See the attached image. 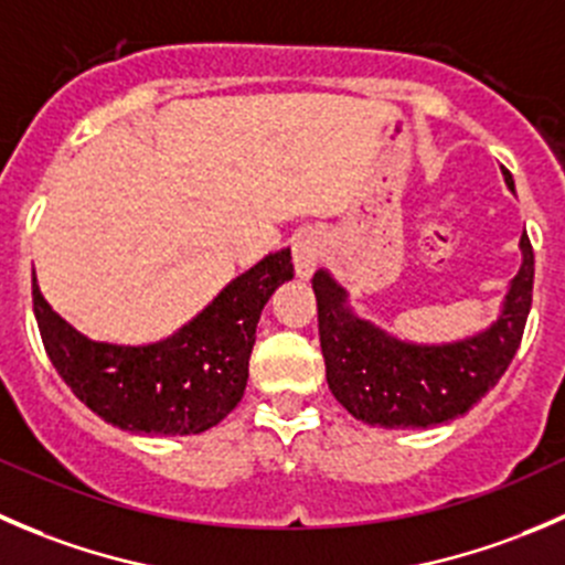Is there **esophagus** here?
<instances>
[{
  "label": "esophagus",
  "instance_id": "34e87169",
  "mask_svg": "<svg viewBox=\"0 0 565 565\" xmlns=\"http://www.w3.org/2000/svg\"><path fill=\"white\" fill-rule=\"evenodd\" d=\"M321 253H323V244L316 233H299V236H296L294 266H296V275H299L301 280H307V277L316 271L318 260H321Z\"/></svg>",
  "mask_w": 565,
  "mask_h": 565
}]
</instances>
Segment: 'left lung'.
<instances>
[{"instance_id": "8db88e82", "label": "left lung", "mask_w": 565, "mask_h": 565, "mask_svg": "<svg viewBox=\"0 0 565 565\" xmlns=\"http://www.w3.org/2000/svg\"><path fill=\"white\" fill-rule=\"evenodd\" d=\"M505 175L513 192L511 172ZM522 266L508 285L497 321L454 343H412L384 332L349 307L345 288L318 269V334L334 398L367 426L428 428L470 412L511 365L530 301H533V247L519 238Z\"/></svg>"}]
</instances>
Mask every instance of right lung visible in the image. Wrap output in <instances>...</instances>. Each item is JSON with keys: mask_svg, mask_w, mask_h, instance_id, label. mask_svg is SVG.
I'll return each mask as SVG.
<instances>
[{"mask_svg": "<svg viewBox=\"0 0 565 565\" xmlns=\"http://www.w3.org/2000/svg\"><path fill=\"white\" fill-rule=\"evenodd\" d=\"M290 277V249L266 255L178 332L145 345L100 343L76 332L43 299L35 277L32 307L49 360L87 409L122 431L186 437L236 409L260 310Z\"/></svg>", "mask_w": 565, "mask_h": 565, "instance_id": "add662e5", "label": "right lung"}]
</instances>
